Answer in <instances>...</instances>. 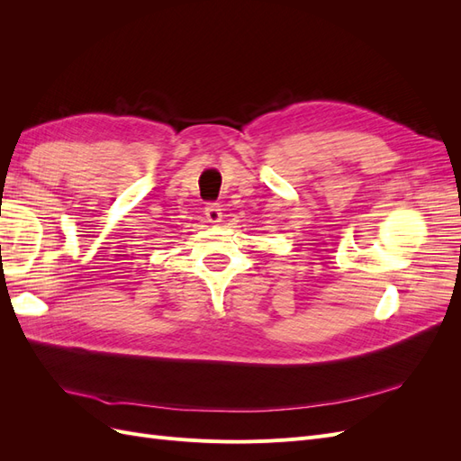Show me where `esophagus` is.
<instances>
[{"label":"esophagus","mask_w":461,"mask_h":461,"mask_svg":"<svg viewBox=\"0 0 461 461\" xmlns=\"http://www.w3.org/2000/svg\"><path fill=\"white\" fill-rule=\"evenodd\" d=\"M205 217L209 222H213V225H219L222 221V209L219 203H207L205 205Z\"/></svg>","instance_id":"34e87169"}]
</instances>
